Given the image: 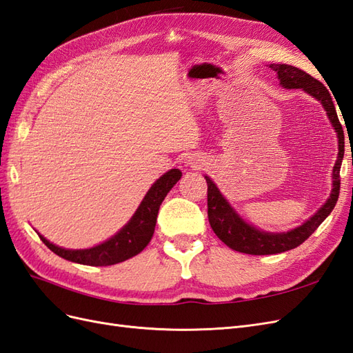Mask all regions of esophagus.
<instances>
[{
  "mask_svg": "<svg viewBox=\"0 0 353 353\" xmlns=\"http://www.w3.org/2000/svg\"><path fill=\"white\" fill-rule=\"evenodd\" d=\"M186 164L192 168H201L204 165V158L201 155H196V154H189L186 157Z\"/></svg>",
  "mask_w": 353,
  "mask_h": 353,
  "instance_id": "1",
  "label": "esophagus"
}]
</instances>
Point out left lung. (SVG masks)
I'll use <instances>...</instances> for the list:
<instances>
[{"instance_id": "left-lung-1", "label": "left lung", "mask_w": 353, "mask_h": 353, "mask_svg": "<svg viewBox=\"0 0 353 353\" xmlns=\"http://www.w3.org/2000/svg\"><path fill=\"white\" fill-rule=\"evenodd\" d=\"M269 68L275 70L279 79V84L284 88H301L310 96L318 99L322 103L327 112V117L330 118L331 124H333L337 133L339 155L333 168V190H331L327 203L307 221H305L303 225L293 230H288V232L281 234L263 232V230L256 229L253 225H248L247 221H244V219H241L236 211L229 205L225 196L220 194V190L213 183V180L205 176L208 185L207 205L211 229L214 230L217 238L223 241L229 248L239 251V253L253 256L284 253V251L293 250L300 244H303L305 241L315 232L318 226L328 217V214L336 207L340 192V167L345 155L343 127L340 124L333 103V97H331L327 87H324V84L318 81L316 78L310 77L305 70H301L296 66L285 63H272L269 65Z\"/></svg>"}]
</instances>
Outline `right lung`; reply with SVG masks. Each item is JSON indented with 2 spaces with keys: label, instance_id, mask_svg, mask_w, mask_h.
<instances>
[{
  "label": "right lung",
  "instance_id": "1",
  "mask_svg": "<svg viewBox=\"0 0 353 353\" xmlns=\"http://www.w3.org/2000/svg\"><path fill=\"white\" fill-rule=\"evenodd\" d=\"M180 177H182V171L177 168L170 170L161 176L150 186L128 223L112 238L105 241L103 244L87 250H66L52 244L43 235H38L54 254L74 261V263L88 266H109L121 263V261L139 254L149 244L155 230L159 205L171 188L179 182Z\"/></svg>",
  "mask_w": 353,
  "mask_h": 353
}]
</instances>
